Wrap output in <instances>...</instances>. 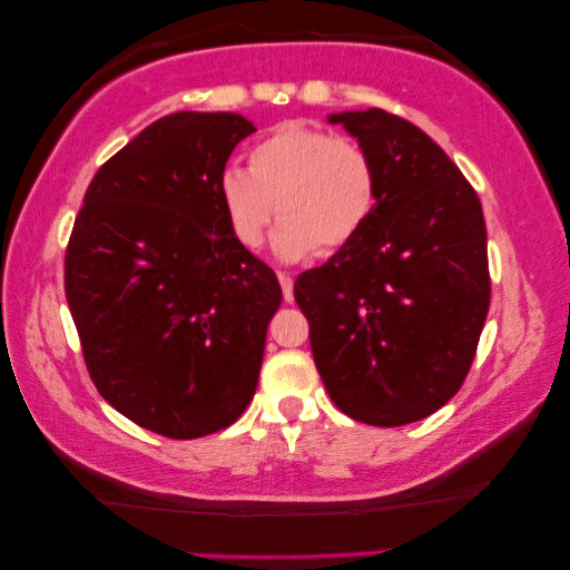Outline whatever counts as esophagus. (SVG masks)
Returning <instances> with one entry per match:
<instances>
[{
	"label": "esophagus",
	"mask_w": 570,
	"mask_h": 570,
	"mask_svg": "<svg viewBox=\"0 0 570 570\" xmlns=\"http://www.w3.org/2000/svg\"><path fill=\"white\" fill-rule=\"evenodd\" d=\"M277 279L279 285H283V298L293 301V277L287 275V272H277Z\"/></svg>",
	"instance_id": "1"
}]
</instances>
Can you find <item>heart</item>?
Masks as SVG:
<instances>
[{"label": "heart", "mask_w": 570, "mask_h": 570, "mask_svg": "<svg viewBox=\"0 0 570 570\" xmlns=\"http://www.w3.org/2000/svg\"><path fill=\"white\" fill-rule=\"evenodd\" d=\"M217 197L230 236L264 244L272 215H283L275 252L283 259L332 254L357 238L379 202V166L353 137L311 121H285L248 153V170L225 168Z\"/></svg>", "instance_id": "heart-1"}]
</instances>
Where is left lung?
Instances as JSON below:
<instances>
[{"mask_svg":"<svg viewBox=\"0 0 570 570\" xmlns=\"http://www.w3.org/2000/svg\"><path fill=\"white\" fill-rule=\"evenodd\" d=\"M379 166L368 225L293 295L332 402L396 428L441 410L472 368L490 308L485 217L456 163L381 108L330 116Z\"/></svg>","mask_w":570,"mask_h":570,"instance_id":"1","label":"left lung"}]
</instances>
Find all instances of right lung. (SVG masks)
<instances>
[{
    "label": "right lung",
    "instance_id": "add662e5",
    "mask_svg": "<svg viewBox=\"0 0 570 570\" xmlns=\"http://www.w3.org/2000/svg\"><path fill=\"white\" fill-rule=\"evenodd\" d=\"M248 135L238 114L163 116L98 168L67 244L65 293L92 384L166 439H202L244 415L283 301L217 197Z\"/></svg>",
    "mask_w": 570,
    "mask_h": 570
}]
</instances>
